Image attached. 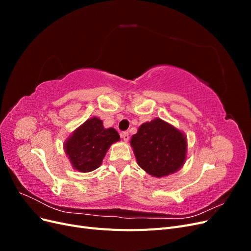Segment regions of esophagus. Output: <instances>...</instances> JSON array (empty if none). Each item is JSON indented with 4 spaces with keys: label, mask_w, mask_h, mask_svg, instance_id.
<instances>
[{
    "label": "esophagus",
    "mask_w": 251,
    "mask_h": 251,
    "mask_svg": "<svg viewBox=\"0 0 251 251\" xmlns=\"http://www.w3.org/2000/svg\"><path fill=\"white\" fill-rule=\"evenodd\" d=\"M121 138H123L125 141H128V139H130V135H128L127 132H124L121 134Z\"/></svg>",
    "instance_id": "esophagus-1"
}]
</instances>
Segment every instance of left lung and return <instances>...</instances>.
<instances>
[{
  "instance_id": "8db88e82",
  "label": "left lung",
  "mask_w": 251,
  "mask_h": 251,
  "mask_svg": "<svg viewBox=\"0 0 251 251\" xmlns=\"http://www.w3.org/2000/svg\"><path fill=\"white\" fill-rule=\"evenodd\" d=\"M130 142L138 165L153 177L169 176L185 163V134L160 118L142 124Z\"/></svg>"
}]
</instances>
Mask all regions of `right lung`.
Returning a JSON list of instances; mask_svg holds the SVG:
<instances>
[{
	"mask_svg": "<svg viewBox=\"0 0 251 251\" xmlns=\"http://www.w3.org/2000/svg\"><path fill=\"white\" fill-rule=\"evenodd\" d=\"M119 140L115 128H105L102 120L94 116L73 131L64 150L74 170L89 173L100 168L110 147Z\"/></svg>",
	"mask_w": 251,
	"mask_h": 251,
	"instance_id": "add662e5",
	"label": "right lung"
}]
</instances>
